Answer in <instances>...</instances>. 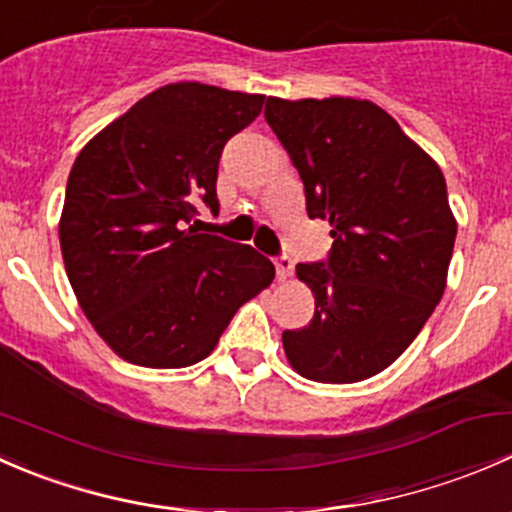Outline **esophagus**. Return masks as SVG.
<instances>
[{
    "mask_svg": "<svg viewBox=\"0 0 512 512\" xmlns=\"http://www.w3.org/2000/svg\"><path fill=\"white\" fill-rule=\"evenodd\" d=\"M275 267H277V280H289L292 277V270H294V262L289 260V257H277L275 260Z\"/></svg>",
    "mask_w": 512,
    "mask_h": 512,
    "instance_id": "obj_1",
    "label": "esophagus"
}]
</instances>
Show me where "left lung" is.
<instances>
[{
  "label": "left lung",
  "mask_w": 512,
  "mask_h": 512,
  "mask_svg": "<svg viewBox=\"0 0 512 512\" xmlns=\"http://www.w3.org/2000/svg\"><path fill=\"white\" fill-rule=\"evenodd\" d=\"M265 118L292 158L309 218L329 220L324 262H299L314 317L282 332L297 374L354 384L394 364L446 289L456 218L436 160L359 98H267Z\"/></svg>",
  "instance_id": "obj_1"
}]
</instances>
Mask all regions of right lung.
I'll use <instances>...</instances> for the list:
<instances>
[{
	"mask_svg": "<svg viewBox=\"0 0 512 512\" xmlns=\"http://www.w3.org/2000/svg\"><path fill=\"white\" fill-rule=\"evenodd\" d=\"M265 96L180 81L133 103L74 160L59 220L81 309L121 359L183 369L205 359L275 265L250 245L190 225L218 210L225 143Z\"/></svg>",
	"mask_w": 512,
	"mask_h": 512,
	"instance_id": "add662e5",
	"label": "right lung"
}]
</instances>
